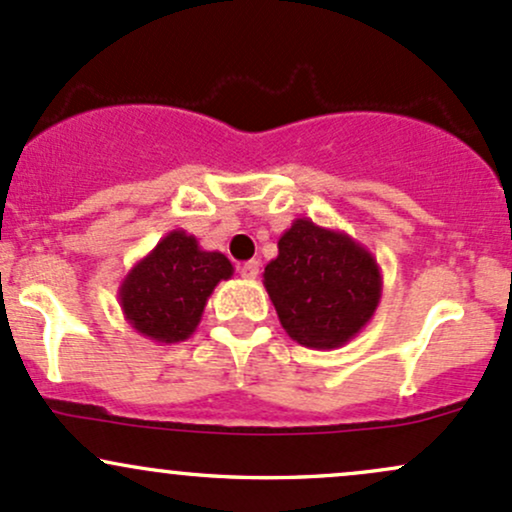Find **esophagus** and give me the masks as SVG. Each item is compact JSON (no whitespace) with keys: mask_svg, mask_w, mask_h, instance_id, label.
<instances>
[{"mask_svg":"<svg viewBox=\"0 0 512 512\" xmlns=\"http://www.w3.org/2000/svg\"><path fill=\"white\" fill-rule=\"evenodd\" d=\"M257 274H260V262L257 260H250L245 262V265H240V277L243 279H257Z\"/></svg>","mask_w":512,"mask_h":512,"instance_id":"obj_1","label":"esophagus"}]
</instances>
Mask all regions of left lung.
I'll return each mask as SVG.
<instances>
[{
	"instance_id": "obj_1",
	"label": "left lung",
	"mask_w": 512,
	"mask_h": 512,
	"mask_svg": "<svg viewBox=\"0 0 512 512\" xmlns=\"http://www.w3.org/2000/svg\"><path fill=\"white\" fill-rule=\"evenodd\" d=\"M277 247L262 282L289 338L311 350L347 345L381 301L376 257L345 230L311 218H296Z\"/></svg>"
}]
</instances>
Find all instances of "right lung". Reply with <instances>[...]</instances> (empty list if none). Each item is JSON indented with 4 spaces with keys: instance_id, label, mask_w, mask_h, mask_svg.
Instances as JSON below:
<instances>
[{
    "instance_id": "1",
    "label": "right lung",
    "mask_w": 512,
    "mask_h": 512,
    "mask_svg": "<svg viewBox=\"0 0 512 512\" xmlns=\"http://www.w3.org/2000/svg\"><path fill=\"white\" fill-rule=\"evenodd\" d=\"M230 277L223 252L204 250L187 230H170L121 282L123 318L148 340L182 342L194 335L218 282Z\"/></svg>"
}]
</instances>
